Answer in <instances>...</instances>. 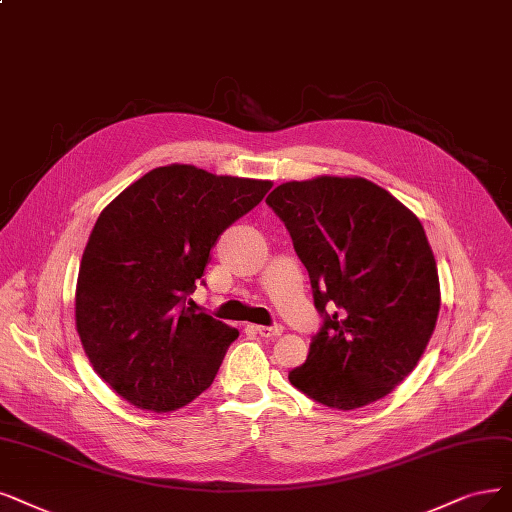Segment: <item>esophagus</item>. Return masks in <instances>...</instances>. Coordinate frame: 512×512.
Instances as JSON below:
<instances>
[{
  "mask_svg": "<svg viewBox=\"0 0 512 512\" xmlns=\"http://www.w3.org/2000/svg\"><path fill=\"white\" fill-rule=\"evenodd\" d=\"M255 331L261 335V337H278L282 333V325H272V327H263V325H257Z\"/></svg>",
  "mask_w": 512,
  "mask_h": 512,
  "instance_id": "obj_1",
  "label": "esophagus"
}]
</instances>
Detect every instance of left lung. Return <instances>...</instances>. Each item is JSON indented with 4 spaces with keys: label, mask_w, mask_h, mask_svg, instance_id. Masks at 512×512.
Segmentation results:
<instances>
[{
    "label": "left lung",
    "mask_w": 512,
    "mask_h": 512,
    "mask_svg": "<svg viewBox=\"0 0 512 512\" xmlns=\"http://www.w3.org/2000/svg\"><path fill=\"white\" fill-rule=\"evenodd\" d=\"M266 202L287 225L323 316L289 382L344 411L384 399L418 365L441 308L420 219L361 177L282 183Z\"/></svg>",
    "instance_id": "left-lung-1"
}]
</instances>
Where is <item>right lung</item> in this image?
<instances>
[{
	"mask_svg": "<svg viewBox=\"0 0 512 512\" xmlns=\"http://www.w3.org/2000/svg\"><path fill=\"white\" fill-rule=\"evenodd\" d=\"M270 181L202 168H154L99 215L80 263L75 327L86 356L122 399L166 413L213 384L238 331L192 295L219 236Z\"/></svg>",
	"mask_w": 512,
	"mask_h": 512,
	"instance_id": "add662e5",
	"label": "right lung"
}]
</instances>
